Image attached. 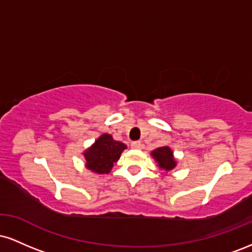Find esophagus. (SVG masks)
Wrapping results in <instances>:
<instances>
[{"label":"esophagus","instance_id":"esophagus-1","mask_svg":"<svg viewBox=\"0 0 252 252\" xmlns=\"http://www.w3.org/2000/svg\"><path fill=\"white\" fill-rule=\"evenodd\" d=\"M130 146H131V148H134V149L142 148V143H141L140 141H135V142H131V144H130Z\"/></svg>","mask_w":252,"mask_h":252}]
</instances>
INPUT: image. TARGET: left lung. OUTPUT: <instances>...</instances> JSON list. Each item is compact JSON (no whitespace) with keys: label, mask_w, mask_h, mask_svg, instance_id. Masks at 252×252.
Masks as SVG:
<instances>
[{"label":"left lung","mask_w":252,"mask_h":252,"mask_svg":"<svg viewBox=\"0 0 252 252\" xmlns=\"http://www.w3.org/2000/svg\"><path fill=\"white\" fill-rule=\"evenodd\" d=\"M152 158H154L156 166L160 170H162L164 174H168L178 166V161L174 158V153L169 147H158L150 153Z\"/></svg>","instance_id":"obj_1"}]
</instances>
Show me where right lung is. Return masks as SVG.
Instances as JSON below:
<instances>
[{
  "mask_svg": "<svg viewBox=\"0 0 252 252\" xmlns=\"http://www.w3.org/2000/svg\"><path fill=\"white\" fill-rule=\"evenodd\" d=\"M124 149H126V144L115 141L110 134L100 135L83 152L86 169L98 175L109 174Z\"/></svg>",
  "mask_w": 252,
  "mask_h": 252,
  "instance_id": "1",
  "label": "right lung"
}]
</instances>
